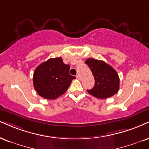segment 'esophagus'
<instances>
[{"mask_svg": "<svg viewBox=\"0 0 149 149\" xmlns=\"http://www.w3.org/2000/svg\"><path fill=\"white\" fill-rule=\"evenodd\" d=\"M76 78H77V79H78V80H80V78H80V76L79 74L77 75V76H76Z\"/></svg>", "mask_w": 149, "mask_h": 149, "instance_id": "esophagus-1", "label": "esophagus"}]
</instances>
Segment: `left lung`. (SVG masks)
Returning <instances> with one entry per match:
<instances>
[{
	"label": "left lung",
	"mask_w": 149,
	"mask_h": 149,
	"mask_svg": "<svg viewBox=\"0 0 149 149\" xmlns=\"http://www.w3.org/2000/svg\"><path fill=\"white\" fill-rule=\"evenodd\" d=\"M94 76L95 85L89 94L100 99L114 96L119 91V78L116 71L110 65L101 60L88 58L85 61Z\"/></svg>",
	"instance_id": "8db88e82"
}]
</instances>
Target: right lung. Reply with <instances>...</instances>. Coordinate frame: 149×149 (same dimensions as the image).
<instances>
[{"instance_id":"obj_1","label":"right lung","mask_w":149,"mask_h":149,"mask_svg":"<svg viewBox=\"0 0 149 149\" xmlns=\"http://www.w3.org/2000/svg\"><path fill=\"white\" fill-rule=\"evenodd\" d=\"M70 66L61 57L51 58L36 68L33 85L36 92L46 99L53 100L67 92L76 77L69 74Z\"/></svg>"}]
</instances>
